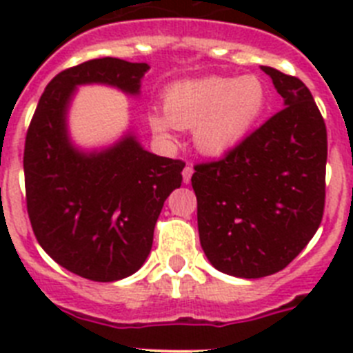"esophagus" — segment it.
Wrapping results in <instances>:
<instances>
[{"mask_svg": "<svg viewBox=\"0 0 353 353\" xmlns=\"http://www.w3.org/2000/svg\"><path fill=\"white\" fill-rule=\"evenodd\" d=\"M192 173H194V170H192V166H185V168H183V171H182L183 183H189V182H191Z\"/></svg>", "mask_w": 353, "mask_h": 353, "instance_id": "esophagus-1", "label": "esophagus"}]
</instances>
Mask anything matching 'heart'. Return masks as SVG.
<instances>
[{
  "instance_id": "b5f03b06",
  "label": "heart",
  "mask_w": 353,
  "mask_h": 353,
  "mask_svg": "<svg viewBox=\"0 0 353 353\" xmlns=\"http://www.w3.org/2000/svg\"><path fill=\"white\" fill-rule=\"evenodd\" d=\"M269 105V92L258 76H208L176 81L164 92V113L152 109L150 129L162 139L174 129H192L199 154L224 157L244 145Z\"/></svg>"
}]
</instances>
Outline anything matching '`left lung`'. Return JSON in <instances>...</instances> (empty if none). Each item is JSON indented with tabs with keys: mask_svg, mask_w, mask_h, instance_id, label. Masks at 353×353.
<instances>
[{
	"mask_svg": "<svg viewBox=\"0 0 353 353\" xmlns=\"http://www.w3.org/2000/svg\"><path fill=\"white\" fill-rule=\"evenodd\" d=\"M260 68L285 109L191 179L208 261L244 279L285 269L313 239L325 205L327 130L313 95L297 77Z\"/></svg>",
	"mask_w": 353,
	"mask_h": 353,
	"instance_id": "left-lung-1",
	"label": "left lung"
}]
</instances>
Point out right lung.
Segmentation results:
<instances>
[{
  "mask_svg": "<svg viewBox=\"0 0 353 353\" xmlns=\"http://www.w3.org/2000/svg\"><path fill=\"white\" fill-rule=\"evenodd\" d=\"M148 63L99 58L60 72L40 97L24 146V183L39 244L63 269L118 281L141 269L168 196L182 185V161L161 157L132 129L101 148H81L68 130L79 86L102 84L139 97Z\"/></svg>",
  "mask_w": 353,
  "mask_h": 353,
  "instance_id": "1",
  "label": "right lung"
}]
</instances>
